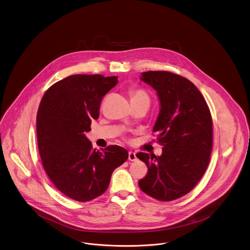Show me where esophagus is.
<instances>
[{
	"label": "esophagus",
	"instance_id": "34e87169",
	"mask_svg": "<svg viewBox=\"0 0 250 250\" xmlns=\"http://www.w3.org/2000/svg\"><path fill=\"white\" fill-rule=\"evenodd\" d=\"M137 155H136V153L135 152H133V151H129L128 152V160L129 161H137Z\"/></svg>",
	"mask_w": 250,
	"mask_h": 250
}]
</instances>
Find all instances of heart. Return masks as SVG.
<instances>
[{"mask_svg": "<svg viewBox=\"0 0 250 250\" xmlns=\"http://www.w3.org/2000/svg\"><path fill=\"white\" fill-rule=\"evenodd\" d=\"M130 95H131V101L132 100H147V101H149V97L144 90L134 88V89L131 90Z\"/></svg>", "mask_w": 250, "mask_h": 250, "instance_id": "b5f03b06", "label": "heart"}]
</instances>
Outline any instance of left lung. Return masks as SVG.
Masks as SVG:
<instances>
[{
    "instance_id": "obj_1",
    "label": "left lung",
    "mask_w": 250,
    "mask_h": 250,
    "mask_svg": "<svg viewBox=\"0 0 250 250\" xmlns=\"http://www.w3.org/2000/svg\"><path fill=\"white\" fill-rule=\"evenodd\" d=\"M140 79L156 90L160 100L153 132L163 152L136 154L148 167L139 186L154 199H178L195 187L208 167L213 142L209 108L198 88L180 75L149 70Z\"/></svg>"
}]
</instances>
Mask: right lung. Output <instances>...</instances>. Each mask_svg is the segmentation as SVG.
<instances>
[{"label":"right lung","instance_id":"obj_1","mask_svg":"<svg viewBox=\"0 0 250 250\" xmlns=\"http://www.w3.org/2000/svg\"><path fill=\"white\" fill-rule=\"evenodd\" d=\"M117 83V76L74 74L51 85L41 100L36 128L42 164L70 199L87 202L104 193L113 170L128 158L117 145L96 150L85 137L100 116L102 98Z\"/></svg>","mask_w":250,"mask_h":250}]
</instances>
